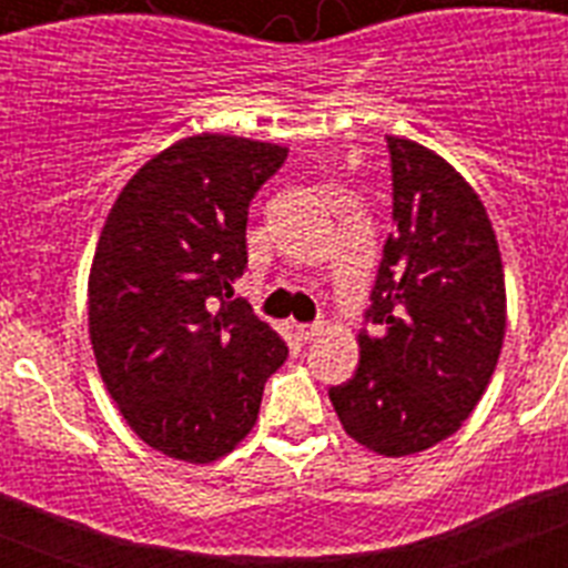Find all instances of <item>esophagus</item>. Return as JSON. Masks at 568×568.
Returning <instances> with one entry per match:
<instances>
[{"mask_svg":"<svg viewBox=\"0 0 568 568\" xmlns=\"http://www.w3.org/2000/svg\"><path fill=\"white\" fill-rule=\"evenodd\" d=\"M321 329H324V324H298V327H295V335H298V341L307 344L315 335H321Z\"/></svg>","mask_w":568,"mask_h":568,"instance_id":"obj_1","label":"esophagus"}]
</instances>
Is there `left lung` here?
<instances>
[{
  "label": "left lung",
  "mask_w": 568,
  "mask_h": 568,
  "mask_svg": "<svg viewBox=\"0 0 568 568\" xmlns=\"http://www.w3.org/2000/svg\"><path fill=\"white\" fill-rule=\"evenodd\" d=\"M395 235L386 241L358 369L329 389L344 433L384 455L424 453L471 415L498 366L506 281L480 195L444 155L386 135Z\"/></svg>",
  "instance_id": "8db88e82"
}]
</instances>
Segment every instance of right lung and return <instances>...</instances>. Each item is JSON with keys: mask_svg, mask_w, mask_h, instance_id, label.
Listing matches in <instances>:
<instances>
[{"mask_svg": "<svg viewBox=\"0 0 568 568\" xmlns=\"http://www.w3.org/2000/svg\"><path fill=\"white\" fill-rule=\"evenodd\" d=\"M287 148L195 133L135 170L113 202L88 278L99 375L150 449L184 464L233 453L258 420L287 344L233 298L247 210Z\"/></svg>", "mask_w": 568, "mask_h": 568, "instance_id": "obj_1", "label": "right lung"}]
</instances>
